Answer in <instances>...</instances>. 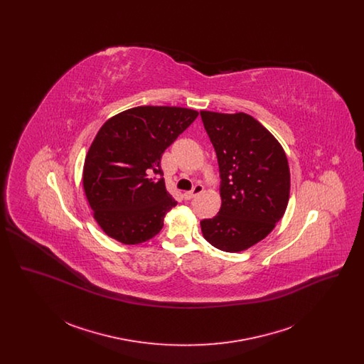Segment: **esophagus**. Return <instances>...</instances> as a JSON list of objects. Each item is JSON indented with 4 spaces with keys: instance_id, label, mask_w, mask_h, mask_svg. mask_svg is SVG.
<instances>
[{
    "instance_id": "obj_1",
    "label": "esophagus",
    "mask_w": 364,
    "mask_h": 364,
    "mask_svg": "<svg viewBox=\"0 0 364 364\" xmlns=\"http://www.w3.org/2000/svg\"><path fill=\"white\" fill-rule=\"evenodd\" d=\"M203 190H205V188H203V186H202V184H196V186L193 187V190L190 191V192H186V193H184V198H186L187 200H191V199H192V198H195L196 195L202 193Z\"/></svg>"
}]
</instances>
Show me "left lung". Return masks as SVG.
I'll return each instance as SVG.
<instances>
[{"label":"left lung","instance_id":"1","mask_svg":"<svg viewBox=\"0 0 364 364\" xmlns=\"http://www.w3.org/2000/svg\"><path fill=\"white\" fill-rule=\"evenodd\" d=\"M217 153L221 208L200 221L205 239L226 252L263 240L282 218L291 190L284 149L259 122L245 113L200 112Z\"/></svg>","mask_w":364,"mask_h":364}]
</instances>
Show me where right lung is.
I'll use <instances>...</instances> for the list:
<instances>
[{
  "instance_id": "right-lung-1",
  "label": "right lung",
  "mask_w": 364,
  "mask_h": 364,
  "mask_svg": "<svg viewBox=\"0 0 364 364\" xmlns=\"http://www.w3.org/2000/svg\"><path fill=\"white\" fill-rule=\"evenodd\" d=\"M198 114L186 107L138 106L101 127L87 153L83 187L107 236L139 244L159 233L165 214L177 205L165 187L161 158Z\"/></svg>"
}]
</instances>
